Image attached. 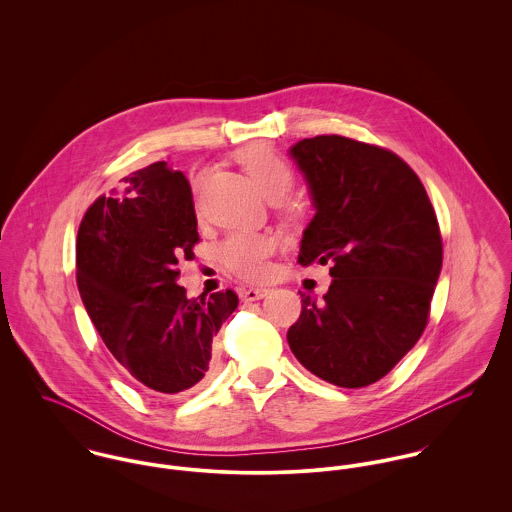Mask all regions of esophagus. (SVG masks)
Here are the masks:
<instances>
[{"label": "esophagus", "mask_w": 512, "mask_h": 512, "mask_svg": "<svg viewBox=\"0 0 512 512\" xmlns=\"http://www.w3.org/2000/svg\"><path fill=\"white\" fill-rule=\"evenodd\" d=\"M268 293H270L268 288H248V290H242V292H240V297H242L244 301H256V299L266 297Z\"/></svg>", "instance_id": "1"}]
</instances>
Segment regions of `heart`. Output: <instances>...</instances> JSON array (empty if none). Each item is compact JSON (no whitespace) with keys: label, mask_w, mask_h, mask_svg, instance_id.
Returning <instances> with one entry per match:
<instances>
[{"label":"heart","mask_w":512,"mask_h":512,"mask_svg":"<svg viewBox=\"0 0 512 512\" xmlns=\"http://www.w3.org/2000/svg\"><path fill=\"white\" fill-rule=\"evenodd\" d=\"M238 163L252 177L258 189L270 201H282L295 183L293 165L274 147L254 146L238 153ZM205 179V171L193 175L195 187ZM284 219H297L299 207L295 203H282ZM276 250V240L270 234L234 232L226 236L219 246V256L228 272L246 280L262 282L270 276V258Z\"/></svg>","instance_id":"1"}]
</instances>
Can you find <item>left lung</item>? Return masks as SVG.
Listing matches in <instances>:
<instances>
[{"mask_svg":"<svg viewBox=\"0 0 512 512\" xmlns=\"http://www.w3.org/2000/svg\"><path fill=\"white\" fill-rule=\"evenodd\" d=\"M292 155L317 209L297 262L329 264L333 282L323 301L299 292L288 343L315 376L363 388L428 325L443 260L438 217L420 177L386 147L331 134L297 142Z\"/></svg>","mask_w":512,"mask_h":512,"instance_id":"obj_1","label":"left lung"}]
</instances>
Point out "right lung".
Returning <instances> with one entry per match:
<instances>
[{
	"label": "right lung",
	"instance_id": "obj_1",
	"mask_svg": "<svg viewBox=\"0 0 512 512\" xmlns=\"http://www.w3.org/2000/svg\"><path fill=\"white\" fill-rule=\"evenodd\" d=\"M187 177L165 161L100 195L76 234V284L114 359L157 394L193 388L215 368L213 337L238 307L232 290L189 299L179 260L199 242Z\"/></svg>",
	"mask_w": 512,
	"mask_h": 512
}]
</instances>
